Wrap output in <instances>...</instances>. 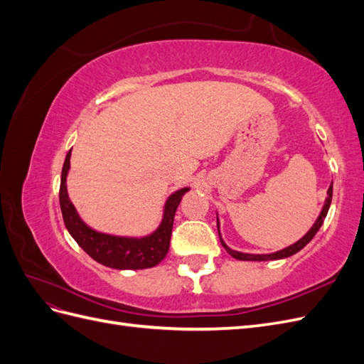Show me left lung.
I'll return each mask as SVG.
<instances>
[{"mask_svg":"<svg viewBox=\"0 0 364 364\" xmlns=\"http://www.w3.org/2000/svg\"><path fill=\"white\" fill-rule=\"evenodd\" d=\"M331 200H333V182L331 185H329L328 188V197L325 200V205L322 208L321 214H318L316 223L311 226V229L308 230V232L301 238L297 240L294 245L285 247L282 250H278V252H273V253H262V255H253V253H243V252H237V250H232L230 247L226 246V243L223 241L222 235H220V225H218V217H217V229H218V237H220V243H222V246L226 249V252L229 253L230 257H234L235 259H240V261H269V259H282V258H287V257H291L294 255V253L299 252L301 249H304L310 241L313 240V237L317 234V230L321 229V226L323 225V220L328 214V209H329V205H331Z\"/></svg>","mask_w":364,"mask_h":364,"instance_id":"left-lung-1","label":"left lung"}]
</instances>
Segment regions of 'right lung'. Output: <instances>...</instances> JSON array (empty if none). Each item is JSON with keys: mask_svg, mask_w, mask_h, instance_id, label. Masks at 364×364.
Returning a JSON list of instances; mask_svg holds the SVG:
<instances>
[{"mask_svg": "<svg viewBox=\"0 0 364 364\" xmlns=\"http://www.w3.org/2000/svg\"><path fill=\"white\" fill-rule=\"evenodd\" d=\"M71 150L67 153L60 176L59 202L62 209L63 223L71 237L77 241L87 255L106 267L118 270H141L150 269L159 264L170 249L171 229L174 214L178 209L182 196L190 188H181L174 191L164 205V215L161 225L155 232L146 237H118L103 234L87 226L80 215L77 214L67 191V176L70 171Z\"/></svg>", "mask_w": 364, "mask_h": 364, "instance_id": "1", "label": "right lung"}]
</instances>
